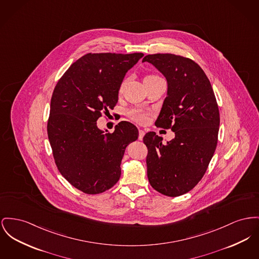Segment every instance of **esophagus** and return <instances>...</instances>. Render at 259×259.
Wrapping results in <instances>:
<instances>
[{"mask_svg": "<svg viewBox=\"0 0 259 259\" xmlns=\"http://www.w3.org/2000/svg\"><path fill=\"white\" fill-rule=\"evenodd\" d=\"M144 135H145V131H144L143 129H139V140H140V141L143 140Z\"/></svg>", "mask_w": 259, "mask_h": 259, "instance_id": "34e87169", "label": "esophagus"}]
</instances>
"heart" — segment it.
Here are the masks:
<instances>
[{"label":"heart","mask_w":259,"mask_h":259,"mask_svg":"<svg viewBox=\"0 0 259 259\" xmlns=\"http://www.w3.org/2000/svg\"><path fill=\"white\" fill-rule=\"evenodd\" d=\"M156 77L158 76H156V75H147V76L144 78V81L153 79V78H156ZM123 84L124 83H122L121 88ZM129 116L133 120L138 122V123H146L147 120H148V118H149V114L147 112H144V111H141V110H132V111H130L129 112Z\"/></svg>","instance_id":"1"}]
</instances>
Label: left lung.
<instances>
[{
  "mask_svg": "<svg viewBox=\"0 0 259 259\" xmlns=\"http://www.w3.org/2000/svg\"><path fill=\"white\" fill-rule=\"evenodd\" d=\"M145 61L167 81L155 125L175 133L166 144L154 132L144 136L148 178L158 193L178 197L191 191L208 167L217 146L219 109L208 78L195 61L173 54L148 55Z\"/></svg>",
  "mask_w": 259,
  "mask_h": 259,
  "instance_id": "obj_1",
  "label": "left lung"
}]
</instances>
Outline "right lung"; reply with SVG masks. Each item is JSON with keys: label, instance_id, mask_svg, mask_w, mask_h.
Segmentation results:
<instances>
[{"label": "right lung", "instance_id": "1", "mask_svg": "<svg viewBox=\"0 0 259 259\" xmlns=\"http://www.w3.org/2000/svg\"><path fill=\"white\" fill-rule=\"evenodd\" d=\"M143 56L87 54L70 65L53 92L47 130L55 162L85 194L103 193L117 183L125 149L138 139L130 122H119L108 133L98 128L97 120L115 107L126 72Z\"/></svg>", "mask_w": 259, "mask_h": 259}]
</instances>
